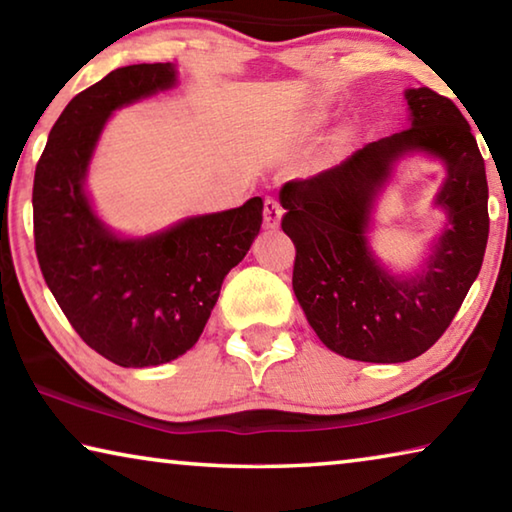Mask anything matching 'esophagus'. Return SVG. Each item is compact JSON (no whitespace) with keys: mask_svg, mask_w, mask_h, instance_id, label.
I'll return each instance as SVG.
<instances>
[{"mask_svg":"<svg viewBox=\"0 0 512 512\" xmlns=\"http://www.w3.org/2000/svg\"><path fill=\"white\" fill-rule=\"evenodd\" d=\"M282 205L275 201V198H266L264 201V223L268 228H275V225H280L282 219Z\"/></svg>","mask_w":512,"mask_h":512,"instance_id":"esophagus-1","label":"esophagus"}]
</instances>
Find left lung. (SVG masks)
<instances>
[{
  "label": "left lung",
  "instance_id": "8db88e82",
  "mask_svg": "<svg viewBox=\"0 0 512 512\" xmlns=\"http://www.w3.org/2000/svg\"><path fill=\"white\" fill-rule=\"evenodd\" d=\"M406 101L411 128L280 189L282 230L296 246V298L318 339L354 361L400 363L427 352L461 309L488 244V180L470 124L431 88L406 90ZM406 150H427L448 164L437 202L450 223L415 278L388 276L365 244L374 194Z\"/></svg>",
  "mask_w": 512,
  "mask_h": 512
}]
</instances>
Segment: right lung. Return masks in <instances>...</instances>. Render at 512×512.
I'll return each instance as SVG.
<instances>
[{"mask_svg":"<svg viewBox=\"0 0 512 512\" xmlns=\"http://www.w3.org/2000/svg\"><path fill=\"white\" fill-rule=\"evenodd\" d=\"M173 83L171 63H142L76 94L51 128L33 178L42 277L76 334L121 368L160 366L192 348L223 277L262 225L259 196L146 239H119L94 216L83 180L110 112Z\"/></svg>","mask_w":512,"mask_h":512,"instance_id":"add662e5","label":"right lung"}]
</instances>
